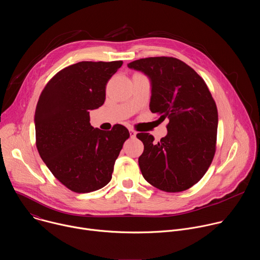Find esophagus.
Returning a JSON list of instances; mask_svg holds the SVG:
<instances>
[{"instance_id":"1","label":"esophagus","mask_w":260,"mask_h":260,"mask_svg":"<svg viewBox=\"0 0 260 260\" xmlns=\"http://www.w3.org/2000/svg\"><path fill=\"white\" fill-rule=\"evenodd\" d=\"M136 135H137V133L134 131V129H129V136H131V138L132 139H134V138H136Z\"/></svg>"}]
</instances>
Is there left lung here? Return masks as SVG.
Returning a JSON list of instances; mask_svg holds the SVG:
<instances>
[{"mask_svg":"<svg viewBox=\"0 0 260 260\" xmlns=\"http://www.w3.org/2000/svg\"><path fill=\"white\" fill-rule=\"evenodd\" d=\"M127 67L150 79L151 112L169 119L168 134L158 143L148 133L137 135L144 144L139 157L142 175L160 190H186L203 178L216 151L215 101L204 79L178 58L147 57Z\"/></svg>","mask_w":260,"mask_h":260,"instance_id":"left-lung-1","label":"left lung"}]
</instances>
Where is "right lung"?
Wrapping results in <instances>:
<instances>
[{
  "instance_id": "right-lung-1",
  "label": "right lung",
  "mask_w": 260,
  "mask_h": 260,
  "mask_svg": "<svg viewBox=\"0 0 260 260\" xmlns=\"http://www.w3.org/2000/svg\"><path fill=\"white\" fill-rule=\"evenodd\" d=\"M122 63L80 61L69 66L49 80L37 104V149L53 176L74 192L106 186L129 138L121 124L104 132L89 122V111L104 104L106 85Z\"/></svg>"
}]
</instances>
